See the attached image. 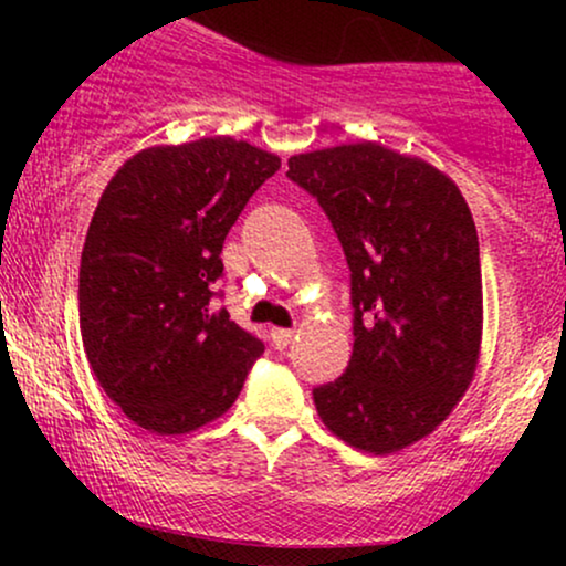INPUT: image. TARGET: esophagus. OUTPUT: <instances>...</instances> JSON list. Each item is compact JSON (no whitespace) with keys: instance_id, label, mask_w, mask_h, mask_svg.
Segmentation results:
<instances>
[{"instance_id":"1","label":"esophagus","mask_w":566,"mask_h":566,"mask_svg":"<svg viewBox=\"0 0 566 566\" xmlns=\"http://www.w3.org/2000/svg\"><path fill=\"white\" fill-rule=\"evenodd\" d=\"M292 337H295V329H284V327L271 329V343H274L279 350L287 348L290 343H292Z\"/></svg>"}]
</instances>
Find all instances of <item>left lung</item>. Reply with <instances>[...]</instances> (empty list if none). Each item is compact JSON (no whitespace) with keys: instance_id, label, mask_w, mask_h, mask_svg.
<instances>
[{"instance_id":"obj_1","label":"left lung","mask_w":566,"mask_h":566,"mask_svg":"<svg viewBox=\"0 0 566 566\" xmlns=\"http://www.w3.org/2000/svg\"><path fill=\"white\" fill-rule=\"evenodd\" d=\"M350 269L354 354L314 388L322 423L361 452L426 439L471 386L482 350V263L450 175L375 140L290 157Z\"/></svg>"}]
</instances>
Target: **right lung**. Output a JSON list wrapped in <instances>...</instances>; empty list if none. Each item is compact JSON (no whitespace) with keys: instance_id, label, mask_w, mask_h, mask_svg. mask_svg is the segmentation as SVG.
<instances>
[{"instance_id":"add662e5","label":"right lung","mask_w":566,"mask_h":566,"mask_svg":"<svg viewBox=\"0 0 566 566\" xmlns=\"http://www.w3.org/2000/svg\"><path fill=\"white\" fill-rule=\"evenodd\" d=\"M282 167L226 135L151 146L108 180L80 265L84 354L135 426L178 437L237 401L263 343L218 308L226 233Z\"/></svg>"}]
</instances>
